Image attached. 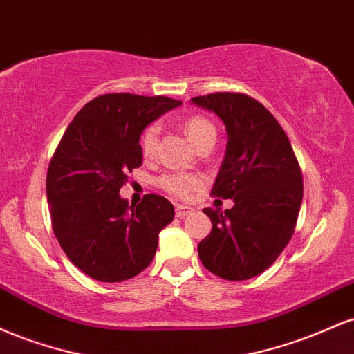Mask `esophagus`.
I'll return each instance as SVG.
<instances>
[{"label":"esophagus","instance_id":"34e87169","mask_svg":"<svg viewBox=\"0 0 354 354\" xmlns=\"http://www.w3.org/2000/svg\"><path fill=\"white\" fill-rule=\"evenodd\" d=\"M174 211H176V216L178 218H185L188 216V214L193 213V208L191 206H186V205H176V208H174Z\"/></svg>","mask_w":354,"mask_h":354}]
</instances>
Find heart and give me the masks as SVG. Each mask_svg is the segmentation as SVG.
I'll list each match as a JSON object with an SVG mask.
<instances>
[{
  "label": "heart",
  "instance_id": "1",
  "mask_svg": "<svg viewBox=\"0 0 354 354\" xmlns=\"http://www.w3.org/2000/svg\"><path fill=\"white\" fill-rule=\"evenodd\" d=\"M185 133L194 146H198L206 138L216 136L214 126L203 116H191L185 121ZM158 136H160V126L149 124L141 135V151L145 156H153L158 146ZM158 185L163 188L166 193L173 194L176 198H188L193 191H196L203 185V178L196 174H188L181 171L166 173L158 180Z\"/></svg>",
  "mask_w": 354,
  "mask_h": 354
}]
</instances>
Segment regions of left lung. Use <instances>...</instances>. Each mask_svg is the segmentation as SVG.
Returning <instances> with one entry per match:
<instances>
[{
  "instance_id": "obj_1",
  "label": "left lung",
  "mask_w": 354,
  "mask_h": 354,
  "mask_svg": "<svg viewBox=\"0 0 354 354\" xmlns=\"http://www.w3.org/2000/svg\"><path fill=\"white\" fill-rule=\"evenodd\" d=\"M228 135L211 194L233 208H205L211 233L198 245L203 266L228 281L268 270L290 243L303 201V176L286 133L261 103L241 93L196 96Z\"/></svg>"
}]
</instances>
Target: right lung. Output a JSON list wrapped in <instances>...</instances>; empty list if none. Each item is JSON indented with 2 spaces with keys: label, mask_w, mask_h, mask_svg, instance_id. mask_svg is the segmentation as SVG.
I'll return each instance as SVG.
<instances>
[{
  "label": "right lung",
  "mask_w": 354,
  "mask_h": 354,
  "mask_svg": "<svg viewBox=\"0 0 354 354\" xmlns=\"http://www.w3.org/2000/svg\"><path fill=\"white\" fill-rule=\"evenodd\" d=\"M181 101L129 93L101 95L73 118L46 176L53 231L76 268L93 279L118 283L153 261L160 231L174 206L160 194L140 205L120 196L126 174L143 163L145 128Z\"/></svg>",
  "instance_id": "1"
}]
</instances>
